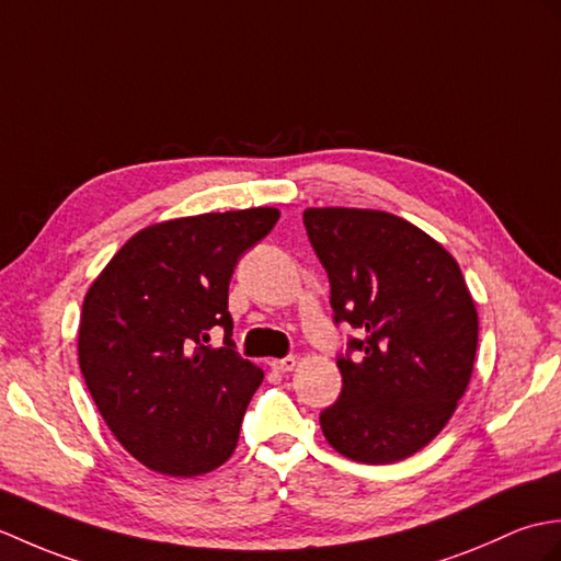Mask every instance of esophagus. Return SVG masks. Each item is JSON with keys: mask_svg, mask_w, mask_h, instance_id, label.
Returning <instances> with one entry per match:
<instances>
[{"mask_svg": "<svg viewBox=\"0 0 561 561\" xmlns=\"http://www.w3.org/2000/svg\"><path fill=\"white\" fill-rule=\"evenodd\" d=\"M297 365V359L290 355V357H280V359H271V369L273 371H280V375H285V371H293Z\"/></svg>", "mask_w": 561, "mask_h": 561, "instance_id": "34e87169", "label": "esophagus"}]
</instances>
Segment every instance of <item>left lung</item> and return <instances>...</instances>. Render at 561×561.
I'll return each instance as SVG.
<instances>
[{
	"label": "left lung",
	"instance_id": "left-lung-1",
	"mask_svg": "<svg viewBox=\"0 0 561 561\" xmlns=\"http://www.w3.org/2000/svg\"><path fill=\"white\" fill-rule=\"evenodd\" d=\"M335 321L363 333L339 357L323 437L357 463L417 454L451 420L478 351V309L456 259L413 222L371 208H307Z\"/></svg>",
	"mask_w": 561,
	"mask_h": 561
}]
</instances>
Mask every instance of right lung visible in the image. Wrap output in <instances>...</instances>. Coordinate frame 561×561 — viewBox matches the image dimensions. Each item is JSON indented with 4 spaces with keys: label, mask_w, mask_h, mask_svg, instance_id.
<instances>
[{
    "label": "right lung",
    "mask_w": 561,
    "mask_h": 561,
    "mask_svg": "<svg viewBox=\"0 0 561 561\" xmlns=\"http://www.w3.org/2000/svg\"><path fill=\"white\" fill-rule=\"evenodd\" d=\"M278 208L163 220L139 230L83 297L79 365L115 439L160 476L194 478L232 456L264 371L232 351L234 264ZM214 325L227 347L203 343Z\"/></svg>",
    "instance_id": "add662e5"
}]
</instances>
